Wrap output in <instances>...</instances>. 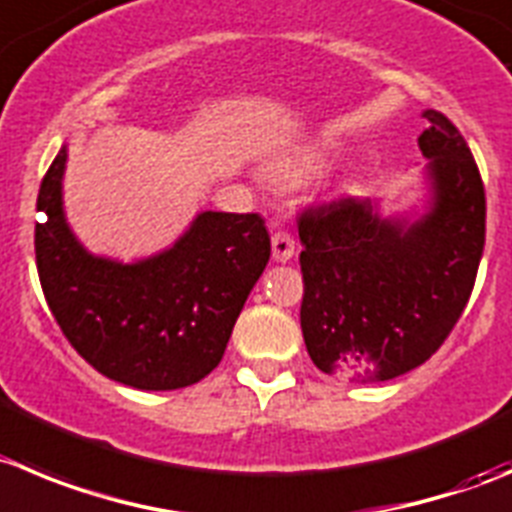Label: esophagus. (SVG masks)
Instances as JSON below:
<instances>
[{"label": "esophagus", "mask_w": 512, "mask_h": 512, "mask_svg": "<svg viewBox=\"0 0 512 512\" xmlns=\"http://www.w3.org/2000/svg\"><path fill=\"white\" fill-rule=\"evenodd\" d=\"M271 253H274V261L286 264L294 256V238L284 231L274 233V238H271Z\"/></svg>", "instance_id": "esophagus-1"}]
</instances>
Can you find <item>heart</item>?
Segmentation results:
<instances>
[{"label": "heart", "instance_id": "1", "mask_svg": "<svg viewBox=\"0 0 512 512\" xmlns=\"http://www.w3.org/2000/svg\"><path fill=\"white\" fill-rule=\"evenodd\" d=\"M332 145L329 143H321L316 145V148L306 150L304 155H299L296 160H286V163H279L274 168V178L276 180H284V183H294V180L304 178V175H309L311 170L316 168V165L321 163V160L326 158V155L332 153Z\"/></svg>", "mask_w": 512, "mask_h": 512}]
</instances>
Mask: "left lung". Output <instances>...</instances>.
I'll return each instance as SVG.
<instances>
[{
  "label": "left lung",
  "mask_w": 512,
  "mask_h": 512,
  "mask_svg": "<svg viewBox=\"0 0 512 512\" xmlns=\"http://www.w3.org/2000/svg\"><path fill=\"white\" fill-rule=\"evenodd\" d=\"M427 211L379 213L337 198L299 216L301 332L311 362L349 382H387L425 364L460 319L485 246V188L460 130L425 110Z\"/></svg>",
  "instance_id": "obj_1"
}]
</instances>
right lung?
<instances>
[{
    "instance_id": "obj_1",
    "label": "right lung",
    "mask_w": 512,
    "mask_h": 512,
    "mask_svg": "<svg viewBox=\"0 0 512 512\" xmlns=\"http://www.w3.org/2000/svg\"><path fill=\"white\" fill-rule=\"evenodd\" d=\"M67 145L42 178L37 274L67 342L105 377L135 389H180L221 362L233 324L264 274L271 238L259 213L203 211L150 259L92 256L67 226Z\"/></svg>"
}]
</instances>
